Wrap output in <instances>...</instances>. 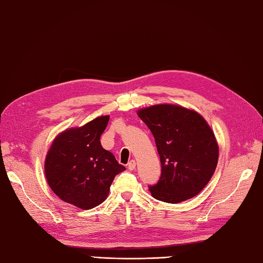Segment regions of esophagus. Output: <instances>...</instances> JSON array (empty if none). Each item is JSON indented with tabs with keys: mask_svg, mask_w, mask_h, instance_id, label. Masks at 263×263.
Here are the masks:
<instances>
[{
	"mask_svg": "<svg viewBox=\"0 0 263 263\" xmlns=\"http://www.w3.org/2000/svg\"><path fill=\"white\" fill-rule=\"evenodd\" d=\"M127 167H128V170H134V168L136 167V162H135V160H132V161H129V163H128L127 164Z\"/></svg>",
	"mask_w": 263,
	"mask_h": 263,
	"instance_id": "esophagus-1",
	"label": "esophagus"
}]
</instances>
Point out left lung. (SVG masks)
I'll use <instances>...</instances> for the list:
<instances>
[{
	"instance_id": "left-lung-1",
	"label": "left lung",
	"mask_w": 263,
	"mask_h": 263,
	"mask_svg": "<svg viewBox=\"0 0 263 263\" xmlns=\"http://www.w3.org/2000/svg\"><path fill=\"white\" fill-rule=\"evenodd\" d=\"M153 134L162 165L149 191L155 199L178 203L197 196L212 179L218 145L206 120L173 104H157L138 111Z\"/></svg>"
}]
</instances>
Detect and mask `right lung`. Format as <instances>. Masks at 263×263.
<instances>
[{
	"label": "right lung",
	"mask_w": 263,
	"mask_h": 263,
	"mask_svg": "<svg viewBox=\"0 0 263 263\" xmlns=\"http://www.w3.org/2000/svg\"><path fill=\"white\" fill-rule=\"evenodd\" d=\"M109 116L98 117L58 136L48 152L45 173L63 201L91 209L106 199L117 174L126 170L100 142Z\"/></svg>",
	"instance_id": "obj_1"
}]
</instances>
